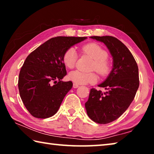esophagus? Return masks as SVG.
<instances>
[{"instance_id": "esophagus-1", "label": "esophagus", "mask_w": 154, "mask_h": 154, "mask_svg": "<svg viewBox=\"0 0 154 154\" xmlns=\"http://www.w3.org/2000/svg\"><path fill=\"white\" fill-rule=\"evenodd\" d=\"M79 86V85H78V84H77V83H73V88H77Z\"/></svg>"}]
</instances>
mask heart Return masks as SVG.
Listing matches in <instances>:
<instances>
[{
    "label": "heart",
    "mask_w": 154,
    "mask_h": 154,
    "mask_svg": "<svg viewBox=\"0 0 154 154\" xmlns=\"http://www.w3.org/2000/svg\"><path fill=\"white\" fill-rule=\"evenodd\" d=\"M83 53L90 56L94 60L92 69L95 70L102 76H105L110 71V64L106 60L108 53L105 49L96 43H88L82 48ZM77 53L75 48L67 49L62 56V61L64 66L68 69H72L76 64ZM68 78L77 84H87L97 82L98 77L95 72H84L79 70L71 71Z\"/></svg>",
    "instance_id": "1"
}]
</instances>
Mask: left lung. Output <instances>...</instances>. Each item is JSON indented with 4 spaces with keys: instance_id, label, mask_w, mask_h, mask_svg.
<instances>
[{
    "instance_id": "left-lung-1",
    "label": "left lung",
    "mask_w": 154,
    "mask_h": 154,
    "mask_svg": "<svg viewBox=\"0 0 154 154\" xmlns=\"http://www.w3.org/2000/svg\"><path fill=\"white\" fill-rule=\"evenodd\" d=\"M90 38L105 44L113 57L112 71L98 85L106 92L92 88L85 103L89 118L98 124H106L119 118L134 100L139 86V69L131 52L118 38L111 36Z\"/></svg>"
}]
</instances>
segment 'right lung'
<instances>
[{"label": "right lung", "mask_w": 154, "mask_h": 154, "mask_svg": "<svg viewBox=\"0 0 154 154\" xmlns=\"http://www.w3.org/2000/svg\"><path fill=\"white\" fill-rule=\"evenodd\" d=\"M87 37L56 36L29 54L20 70L18 88L27 110L36 118L55 115L72 83L63 82L66 75L62 56L67 49Z\"/></svg>", "instance_id": "1"}]
</instances>
